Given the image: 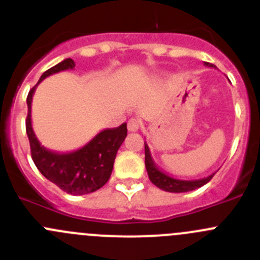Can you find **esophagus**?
Instances as JSON below:
<instances>
[{
    "label": "esophagus",
    "instance_id": "obj_1",
    "mask_svg": "<svg viewBox=\"0 0 260 260\" xmlns=\"http://www.w3.org/2000/svg\"><path fill=\"white\" fill-rule=\"evenodd\" d=\"M140 127H141V123H140V120L138 119H129L128 120V131H129V132H137L138 129H140Z\"/></svg>",
    "mask_w": 260,
    "mask_h": 260
}]
</instances>
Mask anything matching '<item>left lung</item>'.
<instances>
[{
    "label": "left lung",
    "mask_w": 260,
    "mask_h": 260,
    "mask_svg": "<svg viewBox=\"0 0 260 260\" xmlns=\"http://www.w3.org/2000/svg\"><path fill=\"white\" fill-rule=\"evenodd\" d=\"M205 67L209 68H216L215 65L210 64V62H204ZM145 164H146V170L147 174H148L149 180L153 185H156L157 187L161 188V190L167 191V192H187V191L196 190V188L201 187L205 183H208L209 181L212 179V176L215 175L211 174L210 176L204 177V179L199 180H179L175 179V177L170 176L166 172L162 171L159 167H157V165L154 164L153 158L151 156V151H149V147L145 142Z\"/></svg>",
    "instance_id": "8db88e82"
}]
</instances>
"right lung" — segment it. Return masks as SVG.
<instances>
[{
	"instance_id": "add662e5",
	"label": "right lung",
	"mask_w": 260,
	"mask_h": 260,
	"mask_svg": "<svg viewBox=\"0 0 260 260\" xmlns=\"http://www.w3.org/2000/svg\"><path fill=\"white\" fill-rule=\"evenodd\" d=\"M74 68L73 59L62 60L46 70L38 84L28 91L26 99V133L30 142L31 157L39 171L65 192L70 195H86L99 190L111 177L118 149L127 137V123L117 128L102 131L85 146L68 153L50 151L41 146L31 123V103L36 86L50 75Z\"/></svg>"
}]
</instances>
